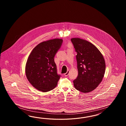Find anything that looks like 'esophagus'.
I'll list each match as a JSON object with an SVG mask.
<instances>
[{
	"label": "esophagus",
	"mask_w": 126,
	"mask_h": 126,
	"mask_svg": "<svg viewBox=\"0 0 126 126\" xmlns=\"http://www.w3.org/2000/svg\"><path fill=\"white\" fill-rule=\"evenodd\" d=\"M69 73V71H67V72L65 73V74H64V75H65V76H67L68 75Z\"/></svg>",
	"instance_id": "esophagus-1"
}]
</instances>
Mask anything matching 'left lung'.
<instances>
[{
  "instance_id": "left-lung-1",
  "label": "left lung",
  "mask_w": 126,
  "mask_h": 126,
  "mask_svg": "<svg viewBox=\"0 0 126 126\" xmlns=\"http://www.w3.org/2000/svg\"><path fill=\"white\" fill-rule=\"evenodd\" d=\"M71 41L77 53L78 76L73 80L75 89L83 93L93 91L103 80L106 65L103 54L92 43L79 38Z\"/></svg>"
}]
</instances>
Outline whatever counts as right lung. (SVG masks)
<instances>
[{
  "label": "right lung",
  "instance_id": "1",
  "mask_svg": "<svg viewBox=\"0 0 126 126\" xmlns=\"http://www.w3.org/2000/svg\"><path fill=\"white\" fill-rule=\"evenodd\" d=\"M63 40L55 38L40 43L32 50L27 59L25 73L31 85L41 92L55 88L60 75L57 73L54 57Z\"/></svg>",
  "mask_w": 126,
  "mask_h": 126
}]
</instances>
